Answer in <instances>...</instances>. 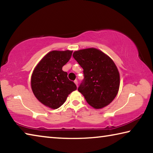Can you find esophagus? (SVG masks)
<instances>
[{"label":"esophagus","mask_w":153,"mask_h":153,"mask_svg":"<svg viewBox=\"0 0 153 153\" xmlns=\"http://www.w3.org/2000/svg\"><path fill=\"white\" fill-rule=\"evenodd\" d=\"M74 83H75V84H76V85L77 87V86H78V82H77V79L75 80V81H74Z\"/></svg>","instance_id":"obj_1"}]
</instances>
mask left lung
Here are the masks:
<instances>
[{"label": "left lung", "mask_w": 153, "mask_h": 153, "mask_svg": "<svg viewBox=\"0 0 153 153\" xmlns=\"http://www.w3.org/2000/svg\"><path fill=\"white\" fill-rule=\"evenodd\" d=\"M73 56L84 69V79L78 91L93 108L98 109L109 105L120 84V73L113 61L95 48L76 51Z\"/></svg>", "instance_id": "8db88e82"}]
</instances>
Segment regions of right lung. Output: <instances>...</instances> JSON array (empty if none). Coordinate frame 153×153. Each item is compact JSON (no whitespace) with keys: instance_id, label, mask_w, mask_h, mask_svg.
<instances>
[{"instance_id":"1","label":"right lung","mask_w":153,"mask_h":153,"mask_svg":"<svg viewBox=\"0 0 153 153\" xmlns=\"http://www.w3.org/2000/svg\"><path fill=\"white\" fill-rule=\"evenodd\" d=\"M72 51H53L41 59L33 69L31 87L36 98L53 109L60 107L68 95L77 89L62 67L70 59Z\"/></svg>"}]
</instances>
